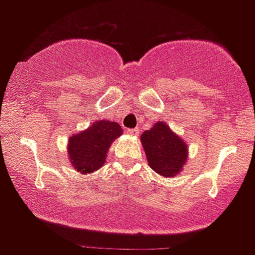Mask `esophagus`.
<instances>
[{
  "instance_id": "obj_1",
  "label": "esophagus",
  "mask_w": 255,
  "mask_h": 255,
  "mask_svg": "<svg viewBox=\"0 0 255 255\" xmlns=\"http://www.w3.org/2000/svg\"><path fill=\"white\" fill-rule=\"evenodd\" d=\"M127 133L129 135L135 137V135H138V129H137V128H130V129H127Z\"/></svg>"
}]
</instances>
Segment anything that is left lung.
<instances>
[{
    "mask_svg": "<svg viewBox=\"0 0 255 255\" xmlns=\"http://www.w3.org/2000/svg\"><path fill=\"white\" fill-rule=\"evenodd\" d=\"M149 167L165 177H176L189 160V146L166 122H156L141 134Z\"/></svg>",
    "mask_w": 255,
    "mask_h": 255,
    "instance_id": "left-lung-1",
    "label": "left lung"
}]
</instances>
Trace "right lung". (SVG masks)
Segmentation results:
<instances>
[{
	"instance_id": "add662e5",
	"label": "right lung",
	"mask_w": 255,
	"mask_h": 255,
	"mask_svg": "<svg viewBox=\"0 0 255 255\" xmlns=\"http://www.w3.org/2000/svg\"><path fill=\"white\" fill-rule=\"evenodd\" d=\"M122 133V127L117 122L98 120L87 129L70 135L68 156L71 167L83 175L101 170L107 161V152L112 142L121 137Z\"/></svg>"
}]
</instances>
